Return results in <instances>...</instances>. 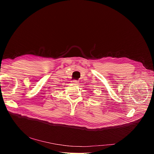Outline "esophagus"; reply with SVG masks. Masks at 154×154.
<instances>
[{
	"mask_svg": "<svg viewBox=\"0 0 154 154\" xmlns=\"http://www.w3.org/2000/svg\"><path fill=\"white\" fill-rule=\"evenodd\" d=\"M72 82L73 83H74V84H78V80H72Z\"/></svg>",
	"mask_w": 154,
	"mask_h": 154,
	"instance_id": "esophagus-1",
	"label": "esophagus"
}]
</instances>
